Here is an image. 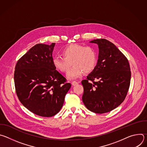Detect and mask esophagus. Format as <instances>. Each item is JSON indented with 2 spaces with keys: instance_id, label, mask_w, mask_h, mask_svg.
<instances>
[{
  "instance_id": "obj_1",
  "label": "esophagus",
  "mask_w": 147,
  "mask_h": 147,
  "mask_svg": "<svg viewBox=\"0 0 147 147\" xmlns=\"http://www.w3.org/2000/svg\"><path fill=\"white\" fill-rule=\"evenodd\" d=\"M78 82H77V81H73L71 82V84H72L73 86H76L77 84H78Z\"/></svg>"
}]
</instances>
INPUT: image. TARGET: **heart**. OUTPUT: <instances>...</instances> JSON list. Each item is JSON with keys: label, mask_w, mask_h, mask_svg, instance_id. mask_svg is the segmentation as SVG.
<instances>
[{"label": "heart", "mask_w": 147, "mask_h": 147, "mask_svg": "<svg viewBox=\"0 0 147 147\" xmlns=\"http://www.w3.org/2000/svg\"><path fill=\"white\" fill-rule=\"evenodd\" d=\"M61 55L63 57L53 58V65L56 70L66 73L72 63L73 66L67 74L69 79H76L84 73L91 72L96 64V53L91 47L70 44L62 51Z\"/></svg>", "instance_id": "heart-1"}]
</instances>
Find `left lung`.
<instances>
[{"label": "left lung", "mask_w": 147, "mask_h": 147, "mask_svg": "<svg viewBox=\"0 0 147 147\" xmlns=\"http://www.w3.org/2000/svg\"><path fill=\"white\" fill-rule=\"evenodd\" d=\"M90 42L98 44L99 55L94 69L81 82L82 100L88 110L101 114L116 108L124 100L130 87V67L127 59L110 41L97 39Z\"/></svg>", "instance_id": "8db88e82"}]
</instances>
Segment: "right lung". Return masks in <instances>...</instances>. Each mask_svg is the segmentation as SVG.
Returning <instances> with one entry per match:
<instances>
[{
  "instance_id": "right-lung-1",
  "label": "right lung",
  "mask_w": 147,
  "mask_h": 147,
  "mask_svg": "<svg viewBox=\"0 0 147 147\" xmlns=\"http://www.w3.org/2000/svg\"><path fill=\"white\" fill-rule=\"evenodd\" d=\"M55 43L36 44L17 61L14 80L17 96L24 107L42 117L57 114L71 87L53 65Z\"/></svg>"
}]
</instances>
